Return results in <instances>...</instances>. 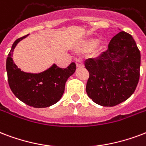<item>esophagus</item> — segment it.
Wrapping results in <instances>:
<instances>
[{
  "instance_id": "1",
  "label": "esophagus",
  "mask_w": 146,
  "mask_h": 146,
  "mask_svg": "<svg viewBox=\"0 0 146 146\" xmlns=\"http://www.w3.org/2000/svg\"><path fill=\"white\" fill-rule=\"evenodd\" d=\"M76 64L77 67H83V60L81 59H77L76 60Z\"/></svg>"
}]
</instances>
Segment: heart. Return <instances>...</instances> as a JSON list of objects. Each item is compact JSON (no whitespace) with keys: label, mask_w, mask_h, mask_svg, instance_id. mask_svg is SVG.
Listing matches in <instances>:
<instances>
[{"label":"heart","mask_w":146,"mask_h":146,"mask_svg":"<svg viewBox=\"0 0 146 146\" xmlns=\"http://www.w3.org/2000/svg\"><path fill=\"white\" fill-rule=\"evenodd\" d=\"M97 44V40L95 39H90L84 42L82 47V50L85 51H89L93 50Z\"/></svg>","instance_id":"heart-1"}]
</instances>
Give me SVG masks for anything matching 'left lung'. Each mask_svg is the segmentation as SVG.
<instances>
[{
  "label": "left lung",
  "mask_w": 146,
  "mask_h": 146,
  "mask_svg": "<svg viewBox=\"0 0 146 146\" xmlns=\"http://www.w3.org/2000/svg\"><path fill=\"white\" fill-rule=\"evenodd\" d=\"M141 55L129 33L121 31L110 40L108 49L85 62L90 76L86 90L93 102L114 106L134 93L139 80Z\"/></svg>",
  "instance_id": "8db88e82"
}]
</instances>
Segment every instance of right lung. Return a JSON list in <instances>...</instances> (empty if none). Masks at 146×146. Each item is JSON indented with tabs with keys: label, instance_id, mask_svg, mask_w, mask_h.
<instances>
[{
	"label": "right lung",
	"instance_id": "right-lung-1",
	"mask_svg": "<svg viewBox=\"0 0 146 146\" xmlns=\"http://www.w3.org/2000/svg\"><path fill=\"white\" fill-rule=\"evenodd\" d=\"M24 36L14 41L6 61L7 80L11 91L23 103L34 108L50 106L60 100L65 90L66 80L76 70V63H72L66 69L53 64L40 73H24L17 68L11 56L14 49Z\"/></svg>",
	"mask_w": 146,
	"mask_h": 146
}]
</instances>
